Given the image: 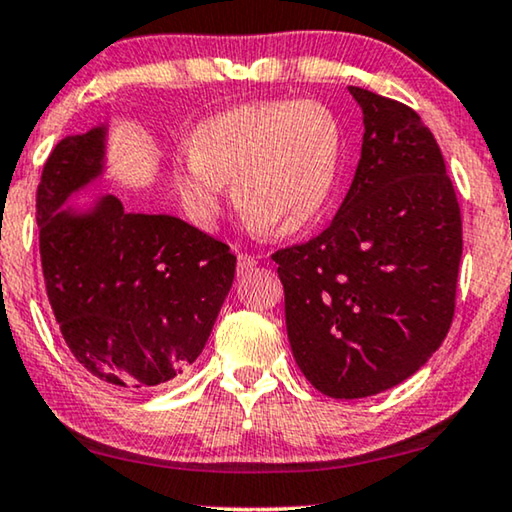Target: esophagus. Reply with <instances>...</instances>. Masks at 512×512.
<instances>
[{"instance_id": "obj_1", "label": "esophagus", "mask_w": 512, "mask_h": 512, "mask_svg": "<svg viewBox=\"0 0 512 512\" xmlns=\"http://www.w3.org/2000/svg\"><path fill=\"white\" fill-rule=\"evenodd\" d=\"M255 264H257V259L253 255H248V253L236 255V269H239L241 276H243V273H248L250 269H253Z\"/></svg>"}]
</instances>
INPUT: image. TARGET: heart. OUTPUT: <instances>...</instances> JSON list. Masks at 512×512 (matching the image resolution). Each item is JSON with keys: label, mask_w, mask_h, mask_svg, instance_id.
<instances>
[{"label": "heart", "mask_w": 512, "mask_h": 512, "mask_svg": "<svg viewBox=\"0 0 512 512\" xmlns=\"http://www.w3.org/2000/svg\"><path fill=\"white\" fill-rule=\"evenodd\" d=\"M342 154V126L319 101H264L213 114L177 158L172 186L190 223L209 230L223 209V183L250 227L266 236L308 230L329 209Z\"/></svg>", "instance_id": "obj_1"}]
</instances>
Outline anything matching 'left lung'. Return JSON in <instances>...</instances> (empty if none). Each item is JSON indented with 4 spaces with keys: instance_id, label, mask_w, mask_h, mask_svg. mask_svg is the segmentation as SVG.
<instances>
[{
    "instance_id": "1",
    "label": "left lung",
    "mask_w": 512,
    "mask_h": 512,
    "mask_svg": "<svg viewBox=\"0 0 512 512\" xmlns=\"http://www.w3.org/2000/svg\"><path fill=\"white\" fill-rule=\"evenodd\" d=\"M363 147L333 223L273 253L305 379L338 400L421 370L451 329L462 218L434 135L409 105L349 87Z\"/></svg>"
}]
</instances>
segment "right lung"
<instances>
[{
  "label": "right lung",
  "instance_id": "add662e5",
  "mask_svg": "<svg viewBox=\"0 0 512 512\" xmlns=\"http://www.w3.org/2000/svg\"><path fill=\"white\" fill-rule=\"evenodd\" d=\"M108 126L61 140L36 190L45 292L82 368L142 391L186 372L230 292V246L181 218L128 213L114 195L61 209L103 174Z\"/></svg>",
  "mask_w": 512,
  "mask_h": 512
}]
</instances>
